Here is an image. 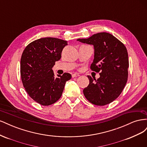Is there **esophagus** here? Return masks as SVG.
Masks as SVG:
<instances>
[{"label": "esophagus", "instance_id": "34e87169", "mask_svg": "<svg viewBox=\"0 0 147 147\" xmlns=\"http://www.w3.org/2000/svg\"><path fill=\"white\" fill-rule=\"evenodd\" d=\"M80 76V75L78 74H73L72 75V78H74V77H79Z\"/></svg>", "mask_w": 147, "mask_h": 147}]
</instances>
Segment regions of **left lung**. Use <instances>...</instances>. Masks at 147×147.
Masks as SVG:
<instances>
[{
	"label": "left lung",
	"instance_id": "8db88e82",
	"mask_svg": "<svg viewBox=\"0 0 147 147\" xmlns=\"http://www.w3.org/2000/svg\"><path fill=\"white\" fill-rule=\"evenodd\" d=\"M77 40L94 46V57L91 69L100 75L97 80L88 75L90 84L83 90L84 96L96 105L111 103L120 95L127 81L129 60L126 47L107 32Z\"/></svg>",
	"mask_w": 147,
	"mask_h": 147
}]
</instances>
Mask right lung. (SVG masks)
Segmentation results:
<instances>
[{
	"label": "right lung",
	"mask_w": 147,
	"mask_h": 147,
	"mask_svg": "<svg viewBox=\"0 0 147 147\" xmlns=\"http://www.w3.org/2000/svg\"><path fill=\"white\" fill-rule=\"evenodd\" d=\"M67 42L53 37L41 38L30 43L23 52L20 73L23 84L29 96L44 106L58 100L65 84L72 77L69 73L55 76L52 69L61 57Z\"/></svg>",
	"instance_id": "1"
}]
</instances>
